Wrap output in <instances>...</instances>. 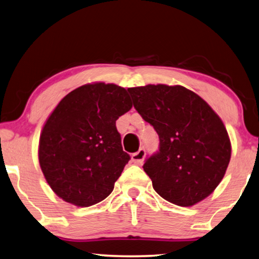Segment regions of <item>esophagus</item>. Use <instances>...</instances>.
<instances>
[{"label": "esophagus", "instance_id": "esophagus-1", "mask_svg": "<svg viewBox=\"0 0 259 259\" xmlns=\"http://www.w3.org/2000/svg\"><path fill=\"white\" fill-rule=\"evenodd\" d=\"M144 157H146V151H144V149H140L138 152L132 155V161L134 164H141L144 160Z\"/></svg>", "mask_w": 259, "mask_h": 259}]
</instances>
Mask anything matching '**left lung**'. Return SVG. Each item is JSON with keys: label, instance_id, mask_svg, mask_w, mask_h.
Listing matches in <instances>:
<instances>
[{"label": "left lung", "instance_id": "1", "mask_svg": "<svg viewBox=\"0 0 259 259\" xmlns=\"http://www.w3.org/2000/svg\"><path fill=\"white\" fill-rule=\"evenodd\" d=\"M127 90L134 108L159 135V152L143 165L155 191L181 207L196 205L214 192L231 159V141L220 116L181 85Z\"/></svg>", "mask_w": 259, "mask_h": 259}]
</instances>
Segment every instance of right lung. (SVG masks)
Segmentation results:
<instances>
[{
	"label": "right lung",
	"mask_w": 259,
	"mask_h": 259,
	"mask_svg": "<svg viewBox=\"0 0 259 259\" xmlns=\"http://www.w3.org/2000/svg\"><path fill=\"white\" fill-rule=\"evenodd\" d=\"M131 108L124 88L95 81L68 93L48 117L38 161L50 188L63 201L90 207L112 192L130 160L116 120Z\"/></svg>",
	"instance_id": "obj_1"
}]
</instances>
